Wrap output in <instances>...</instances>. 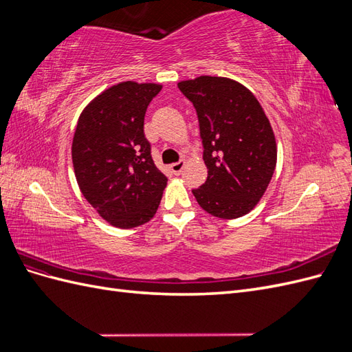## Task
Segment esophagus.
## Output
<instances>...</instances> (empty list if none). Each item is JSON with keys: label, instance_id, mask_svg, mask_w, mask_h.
<instances>
[{"label": "esophagus", "instance_id": "obj_1", "mask_svg": "<svg viewBox=\"0 0 352 352\" xmlns=\"http://www.w3.org/2000/svg\"><path fill=\"white\" fill-rule=\"evenodd\" d=\"M184 167H185V162H182V160H180V162H177V163L170 164V170H172L175 175H180V172H182Z\"/></svg>", "mask_w": 352, "mask_h": 352}]
</instances>
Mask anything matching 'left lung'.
<instances>
[{"label":"left lung","mask_w":352,"mask_h":352,"mask_svg":"<svg viewBox=\"0 0 352 352\" xmlns=\"http://www.w3.org/2000/svg\"><path fill=\"white\" fill-rule=\"evenodd\" d=\"M194 104L208 176L192 194L219 219L242 217L258 204L274 173L278 145L255 95L242 83L199 76L177 83Z\"/></svg>","instance_id":"1"}]
</instances>
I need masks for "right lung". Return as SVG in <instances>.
I'll use <instances>...</instances> for the list:
<instances>
[{"instance_id": "obj_1", "label": "right lung", "mask_w": 352, "mask_h": 352, "mask_svg": "<svg viewBox=\"0 0 352 352\" xmlns=\"http://www.w3.org/2000/svg\"><path fill=\"white\" fill-rule=\"evenodd\" d=\"M162 88L120 82L79 116L72 144L74 176L83 197L111 226L144 225L162 201L167 177L155 167L144 135L146 107Z\"/></svg>"}]
</instances>
